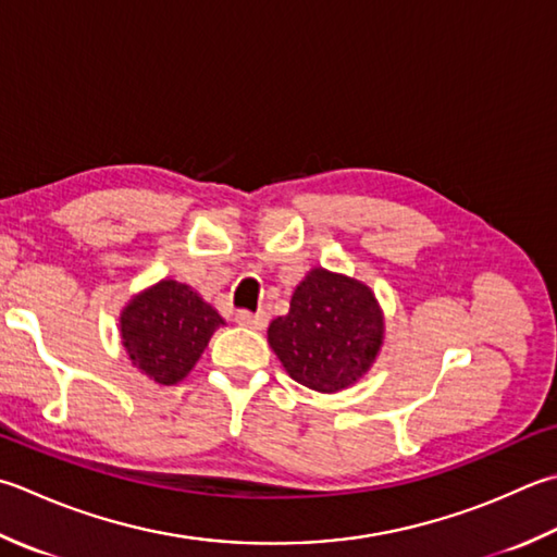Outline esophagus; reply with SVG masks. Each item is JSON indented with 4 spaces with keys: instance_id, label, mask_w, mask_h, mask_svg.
Returning <instances> with one entry per match:
<instances>
[{
    "instance_id": "esophagus-1",
    "label": "esophagus",
    "mask_w": 557,
    "mask_h": 557,
    "mask_svg": "<svg viewBox=\"0 0 557 557\" xmlns=\"http://www.w3.org/2000/svg\"><path fill=\"white\" fill-rule=\"evenodd\" d=\"M236 323L246 325V329H265L268 315L263 311H238L236 313Z\"/></svg>"
}]
</instances>
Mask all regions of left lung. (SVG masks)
Listing matches in <instances>:
<instances>
[{
  "instance_id": "left-lung-1",
  "label": "left lung",
  "mask_w": 557,
  "mask_h": 557,
  "mask_svg": "<svg viewBox=\"0 0 557 557\" xmlns=\"http://www.w3.org/2000/svg\"><path fill=\"white\" fill-rule=\"evenodd\" d=\"M384 319L362 282L315 268L299 282L289 313L268 329V343L287 374L321 394L352 386L381 347Z\"/></svg>"
}]
</instances>
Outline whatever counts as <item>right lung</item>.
<instances>
[{
	"mask_svg": "<svg viewBox=\"0 0 557 557\" xmlns=\"http://www.w3.org/2000/svg\"><path fill=\"white\" fill-rule=\"evenodd\" d=\"M220 325L222 315L176 280L139 294L120 315L133 364L163 386L178 384L190 372Z\"/></svg>",
	"mask_w": 557,
	"mask_h": 557,
	"instance_id": "right-lung-1",
	"label": "right lung"
}]
</instances>
